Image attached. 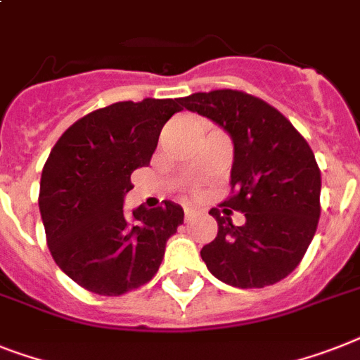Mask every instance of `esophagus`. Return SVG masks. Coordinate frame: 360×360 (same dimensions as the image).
Wrapping results in <instances>:
<instances>
[{
	"label": "esophagus",
	"instance_id": "esophagus-1",
	"mask_svg": "<svg viewBox=\"0 0 360 360\" xmlns=\"http://www.w3.org/2000/svg\"><path fill=\"white\" fill-rule=\"evenodd\" d=\"M194 214H195V210L190 209V207H186V209H185V221L192 220V218H194Z\"/></svg>",
	"mask_w": 360,
	"mask_h": 360
}]
</instances>
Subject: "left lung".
I'll return each mask as SVG.
<instances>
[{
    "label": "left lung",
    "instance_id": "1",
    "mask_svg": "<svg viewBox=\"0 0 360 360\" xmlns=\"http://www.w3.org/2000/svg\"><path fill=\"white\" fill-rule=\"evenodd\" d=\"M233 140L231 186L224 207L247 216L233 226L229 209H210L218 235L201 248L216 279L238 288L281 281L305 255L320 220L322 177L314 153L281 112L238 90L181 98Z\"/></svg>",
    "mask_w": 360,
    "mask_h": 360
}]
</instances>
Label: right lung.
Masks as SVG:
<instances>
[{
	"label": "right lung",
	"instance_id": "right-lung-1",
	"mask_svg": "<svg viewBox=\"0 0 360 360\" xmlns=\"http://www.w3.org/2000/svg\"><path fill=\"white\" fill-rule=\"evenodd\" d=\"M181 99L118 101L77 120L58 139L40 179L38 207L60 270L99 296H120L157 274L166 242L183 224L174 201L124 210L131 174L151 160Z\"/></svg>",
	"mask_w": 360,
	"mask_h": 360
}]
</instances>
